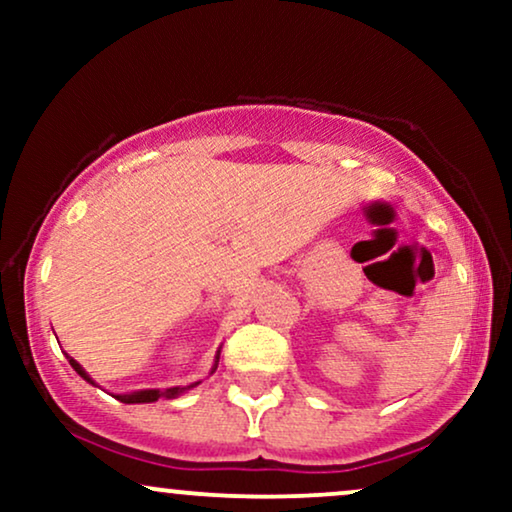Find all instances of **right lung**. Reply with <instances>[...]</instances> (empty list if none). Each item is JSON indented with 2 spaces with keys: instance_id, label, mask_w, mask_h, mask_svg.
<instances>
[{
  "instance_id": "1",
  "label": "right lung",
  "mask_w": 512,
  "mask_h": 512,
  "mask_svg": "<svg viewBox=\"0 0 512 512\" xmlns=\"http://www.w3.org/2000/svg\"><path fill=\"white\" fill-rule=\"evenodd\" d=\"M219 356H221V349L216 351V358H214V366H211V373H214L216 366H219ZM67 358H69V366H72L76 373H79L81 378L86 380V383L96 385V380H93L91 375H88L86 370L81 368L72 356H67ZM197 385L199 383H192V385H185V387H180V385L178 387H166V390H137V392H127V395H113V397L120 399V402H125V404H149V402H158V399H175V397H180L182 392L192 390V387H197Z\"/></svg>"
}]
</instances>
